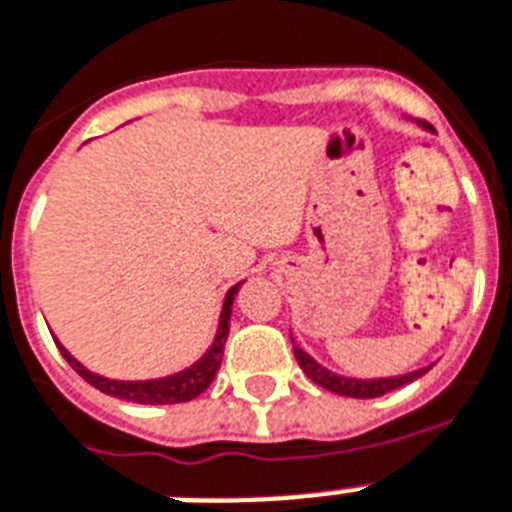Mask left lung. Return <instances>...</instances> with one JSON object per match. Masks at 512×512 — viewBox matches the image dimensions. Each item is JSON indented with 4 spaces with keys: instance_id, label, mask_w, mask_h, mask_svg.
Masks as SVG:
<instances>
[{
    "instance_id": "8db88e82",
    "label": "left lung",
    "mask_w": 512,
    "mask_h": 512,
    "mask_svg": "<svg viewBox=\"0 0 512 512\" xmlns=\"http://www.w3.org/2000/svg\"><path fill=\"white\" fill-rule=\"evenodd\" d=\"M426 126V123H423ZM294 344V339H292ZM294 357H297L299 368L307 373L310 381H315L318 386L328 389V392L342 394V397H355V400H371V397H381V394L392 392V389H400V386L410 384L415 378H421L429 368H421V371L405 373V376H389V378H350V376H339V373L328 371L323 368L318 360L307 355L302 347L294 344Z\"/></svg>"
}]
</instances>
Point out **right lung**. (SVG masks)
Wrapping results in <instances>:
<instances>
[{
  "label": "right lung",
  "instance_id": "right-lung-1",
  "mask_svg": "<svg viewBox=\"0 0 512 512\" xmlns=\"http://www.w3.org/2000/svg\"><path fill=\"white\" fill-rule=\"evenodd\" d=\"M239 286H231L223 299V307H220V321L218 331H215L213 344L207 347V352L199 357L197 363L184 368V371L170 373V376L162 378H149V381H118V378H105L99 373H91L86 365H81L76 357L70 355L65 347H62L57 339V347H60L62 357L68 360L70 368L78 373L81 378H86L94 389L110 394V397H118V400L126 402H139V405H173V402H189L194 397L205 392L207 386L213 384L215 373L220 368V360H223V347H226L228 339V321H231V307H234V299L239 294Z\"/></svg>",
  "mask_w": 512,
  "mask_h": 512
}]
</instances>
